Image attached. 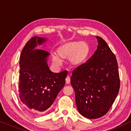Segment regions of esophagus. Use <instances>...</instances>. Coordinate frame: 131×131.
<instances>
[{
  "label": "esophagus",
  "mask_w": 131,
  "mask_h": 131,
  "mask_svg": "<svg viewBox=\"0 0 131 131\" xmlns=\"http://www.w3.org/2000/svg\"><path fill=\"white\" fill-rule=\"evenodd\" d=\"M65 81H66V84H68L70 83V81H71L70 78H69V77H67L65 79Z\"/></svg>",
  "instance_id": "obj_1"
}]
</instances>
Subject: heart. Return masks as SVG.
<instances>
[{
    "instance_id": "obj_1",
    "label": "heart",
    "mask_w": 131,
    "mask_h": 131,
    "mask_svg": "<svg viewBox=\"0 0 131 131\" xmlns=\"http://www.w3.org/2000/svg\"><path fill=\"white\" fill-rule=\"evenodd\" d=\"M89 47L84 41H69L60 45L57 49V53L51 54L52 62L56 66L62 64V59H68L73 67H80L84 63L89 54Z\"/></svg>"
}]
</instances>
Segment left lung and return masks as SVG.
<instances>
[{
  "label": "left lung",
  "mask_w": 131,
  "mask_h": 131,
  "mask_svg": "<svg viewBox=\"0 0 131 131\" xmlns=\"http://www.w3.org/2000/svg\"><path fill=\"white\" fill-rule=\"evenodd\" d=\"M96 38L98 45L94 54L74 69L71 77L78 111L90 119L109 111L120 88L116 57L102 38Z\"/></svg>",
  "instance_id": "left-lung-1"
}]
</instances>
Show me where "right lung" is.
Segmentation results:
<instances>
[{"label": "right lung", "mask_w": 131, "mask_h": 131, "mask_svg": "<svg viewBox=\"0 0 131 131\" xmlns=\"http://www.w3.org/2000/svg\"><path fill=\"white\" fill-rule=\"evenodd\" d=\"M47 39L34 36L26 43L20 58L19 96L30 109L42 112L51 107L65 84L68 71L54 73L47 63L48 52L36 49Z\"/></svg>", "instance_id": "add662e5"}]
</instances>
